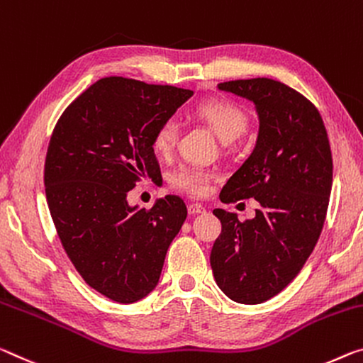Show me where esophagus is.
Segmentation results:
<instances>
[{
  "label": "esophagus",
  "instance_id": "1",
  "mask_svg": "<svg viewBox=\"0 0 363 363\" xmlns=\"http://www.w3.org/2000/svg\"><path fill=\"white\" fill-rule=\"evenodd\" d=\"M205 211H206V208L200 203L189 205V213H191V215H200V213H205Z\"/></svg>",
  "mask_w": 363,
  "mask_h": 363
}]
</instances>
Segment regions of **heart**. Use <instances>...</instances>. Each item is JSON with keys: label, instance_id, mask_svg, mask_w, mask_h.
I'll return each instance as SVG.
<instances>
[{"label": "heart", "instance_id": "obj_1", "mask_svg": "<svg viewBox=\"0 0 363 363\" xmlns=\"http://www.w3.org/2000/svg\"><path fill=\"white\" fill-rule=\"evenodd\" d=\"M194 116L202 121L215 132L223 143L240 139L249 128V116L242 108L229 100L210 99L200 101L194 108ZM177 140V124L172 119H164L153 134V148L160 155L169 153ZM211 174L199 168H181L171 177V184L179 191L192 195H203L208 191Z\"/></svg>", "mask_w": 363, "mask_h": 363}]
</instances>
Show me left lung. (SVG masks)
<instances>
[{
  "mask_svg": "<svg viewBox=\"0 0 363 363\" xmlns=\"http://www.w3.org/2000/svg\"><path fill=\"white\" fill-rule=\"evenodd\" d=\"M255 105L254 152L229 177L221 202L255 199L252 220L213 210L221 234L210 255L213 276L231 301L247 306L279 294L301 272L323 228L333 186V158L318 109L278 80L218 84Z\"/></svg>",
  "mask_w": 363,
  "mask_h": 363,
  "instance_id": "1",
  "label": "left lung"
}]
</instances>
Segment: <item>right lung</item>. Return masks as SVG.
<instances>
[{"mask_svg":"<svg viewBox=\"0 0 363 363\" xmlns=\"http://www.w3.org/2000/svg\"><path fill=\"white\" fill-rule=\"evenodd\" d=\"M194 91L105 77L66 108L51 135L45 191L57 235L85 283L119 303L157 287L187 218L176 195L129 205L139 177L160 174L153 134Z\"/></svg>","mask_w":363,"mask_h":363,"instance_id":"obj_1","label":"right lung"}]
</instances>
